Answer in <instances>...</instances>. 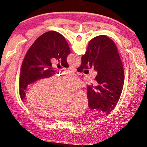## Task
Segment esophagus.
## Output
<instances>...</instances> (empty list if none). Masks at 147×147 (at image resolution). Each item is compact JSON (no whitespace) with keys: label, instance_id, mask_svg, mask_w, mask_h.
I'll list each match as a JSON object with an SVG mask.
<instances>
[{"label":"esophagus","instance_id":"1","mask_svg":"<svg viewBox=\"0 0 147 147\" xmlns=\"http://www.w3.org/2000/svg\"><path fill=\"white\" fill-rule=\"evenodd\" d=\"M69 69H70L71 70L74 71V72H75V71L77 70V69L75 68V67H73V66H70V67H69Z\"/></svg>","mask_w":147,"mask_h":147}]
</instances>
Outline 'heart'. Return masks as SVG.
I'll return each mask as SVG.
<instances>
[{"label":"heart","mask_w":147,"mask_h":147,"mask_svg":"<svg viewBox=\"0 0 147 147\" xmlns=\"http://www.w3.org/2000/svg\"><path fill=\"white\" fill-rule=\"evenodd\" d=\"M81 86L79 78L72 73H68L56 79L43 78L30 88L26 96V100L35 112L46 117H61L70 113H81L88 105L86 92L79 91L69 102L61 100L64 88L75 90Z\"/></svg>","instance_id":"1"}]
</instances>
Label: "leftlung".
<instances>
[{
    "label": "left lung",
    "instance_id": "left-lung-1",
    "mask_svg": "<svg viewBox=\"0 0 147 147\" xmlns=\"http://www.w3.org/2000/svg\"><path fill=\"white\" fill-rule=\"evenodd\" d=\"M70 50L64 37L56 31H49L40 35L29 49L22 64L20 77V94L25 98L29 84L55 74L51 59L60 60L62 65L68 67L66 58Z\"/></svg>",
    "mask_w": 147,
    "mask_h": 147
}]
</instances>
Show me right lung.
<instances>
[{"mask_svg":"<svg viewBox=\"0 0 147 147\" xmlns=\"http://www.w3.org/2000/svg\"><path fill=\"white\" fill-rule=\"evenodd\" d=\"M89 67H93L97 74L96 82L88 86V105L108 115L119 99L124 78L118 48L112 39L101 35L91 40L77 70L82 72Z\"/></svg>","mask_w":147,"mask_h":147,"instance_id":"right-lung-1","label":"right lung"}]
</instances>
